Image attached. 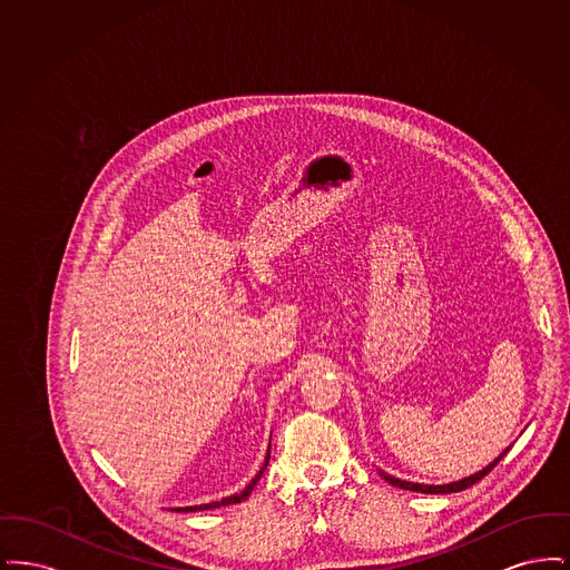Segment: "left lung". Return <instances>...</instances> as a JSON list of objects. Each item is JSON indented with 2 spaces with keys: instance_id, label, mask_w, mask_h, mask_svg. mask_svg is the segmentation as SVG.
Here are the masks:
<instances>
[{
  "instance_id": "8db88e82",
  "label": "left lung",
  "mask_w": 570,
  "mask_h": 570,
  "mask_svg": "<svg viewBox=\"0 0 570 570\" xmlns=\"http://www.w3.org/2000/svg\"><path fill=\"white\" fill-rule=\"evenodd\" d=\"M509 451H511V446H509V449H504V451H502L495 460L491 461L489 465H485L483 470H479V472H474V474H470V476H465V479H460V481L444 483V485H423V483H412V481L395 479V476H391V474H386V472H382V470H379V472L380 476H382L386 483H391L393 488L407 489V491H421V493H455V491H461V489L470 488V485L479 483L483 476H488L489 472L500 463V460H502Z\"/></svg>"
}]
</instances>
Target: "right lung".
<instances>
[{
	"mask_svg": "<svg viewBox=\"0 0 570 570\" xmlns=\"http://www.w3.org/2000/svg\"><path fill=\"white\" fill-rule=\"evenodd\" d=\"M269 458H272V442H269V449H267V458H265L263 468L258 470V474H256V476L249 481V485H247L244 491H239V493H233V495H228V498H222V500H217V502H209V504H198V507H181V509H173V511H177V513H196V511H209V509H219V507H228V504H237V502H242V500H245V498L252 493L254 485L261 481L263 472L267 470Z\"/></svg>",
	"mask_w": 570,
	"mask_h": 570,
	"instance_id": "add662e5",
	"label": "right lung"
}]
</instances>
